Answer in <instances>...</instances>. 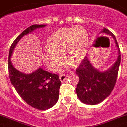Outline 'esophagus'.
Here are the masks:
<instances>
[{
    "label": "esophagus",
    "instance_id": "34e87169",
    "mask_svg": "<svg viewBox=\"0 0 127 127\" xmlns=\"http://www.w3.org/2000/svg\"><path fill=\"white\" fill-rule=\"evenodd\" d=\"M67 77H68V75H66V74H60V80L62 82H63V81H64L67 79Z\"/></svg>",
    "mask_w": 127,
    "mask_h": 127
}]
</instances>
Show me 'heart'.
<instances>
[{
    "label": "heart",
    "instance_id": "obj_1",
    "mask_svg": "<svg viewBox=\"0 0 127 127\" xmlns=\"http://www.w3.org/2000/svg\"><path fill=\"white\" fill-rule=\"evenodd\" d=\"M88 34L81 26H73L57 30L49 37L42 53L45 65L52 70H56L60 65L63 56L68 62L78 64L86 55Z\"/></svg>",
    "mask_w": 127,
    "mask_h": 127
}]
</instances>
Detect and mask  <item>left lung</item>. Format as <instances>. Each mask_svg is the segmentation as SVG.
I'll use <instances>...</instances> for the list:
<instances>
[{"label": "left lung", "instance_id": "obj_1", "mask_svg": "<svg viewBox=\"0 0 127 127\" xmlns=\"http://www.w3.org/2000/svg\"><path fill=\"white\" fill-rule=\"evenodd\" d=\"M101 32L113 38L118 48V57L113 66L106 72H100L94 68L86 57L76 69L75 73L79 77L77 95L81 101L91 105L101 103L110 95L117 82L121 60L120 51L115 35L105 28Z\"/></svg>", "mask_w": 127, "mask_h": 127}]
</instances>
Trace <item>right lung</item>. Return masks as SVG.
Returning a JSON list of instances; mask_svg holds the SVG:
<instances>
[{
	"label": "right lung",
	"instance_id": "right-lung-1",
	"mask_svg": "<svg viewBox=\"0 0 127 127\" xmlns=\"http://www.w3.org/2000/svg\"><path fill=\"white\" fill-rule=\"evenodd\" d=\"M45 24H33L26 29L14 41L9 50L8 68L10 82L26 103L34 108L45 110L50 108L59 99L61 81L59 75L45 71L41 68L30 74L18 71L11 64L10 57L15 46L21 38Z\"/></svg>",
	"mask_w": 127,
	"mask_h": 127
}]
</instances>
